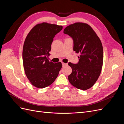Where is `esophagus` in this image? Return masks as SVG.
Masks as SVG:
<instances>
[{"mask_svg": "<svg viewBox=\"0 0 124 124\" xmlns=\"http://www.w3.org/2000/svg\"><path fill=\"white\" fill-rule=\"evenodd\" d=\"M62 66H63V67H64V66H66L67 64V63H64V62H62Z\"/></svg>", "mask_w": 124, "mask_h": 124, "instance_id": "1", "label": "esophagus"}]
</instances>
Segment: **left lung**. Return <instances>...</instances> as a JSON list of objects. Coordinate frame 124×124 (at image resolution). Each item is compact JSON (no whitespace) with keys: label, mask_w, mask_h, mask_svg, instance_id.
<instances>
[{"label":"left lung","mask_w":124,"mask_h":124,"mask_svg":"<svg viewBox=\"0 0 124 124\" xmlns=\"http://www.w3.org/2000/svg\"><path fill=\"white\" fill-rule=\"evenodd\" d=\"M63 33L72 37L73 50L80 54L77 64L68 63L72 69L69 81L75 87L85 91L95 84L101 73L103 60L102 43L93 28L86 23L71 24L64 29Z\"/></svg>","instance_id":"left-lung-1"}]
</instances>
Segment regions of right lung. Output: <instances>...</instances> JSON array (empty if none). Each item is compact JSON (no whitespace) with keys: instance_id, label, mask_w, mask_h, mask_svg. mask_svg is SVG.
Returning <instances> with one entry per match:
<instances>
[{"instance_id":"1","label":"right lung","mask_w":124,"mask_h":124,"mask_svg":"<svg viewBox=\"0 0 124 124\" xmlns=\"http://www.w3.org/2000/svg\"><path fill=\"white\" fill-rule=\"evenodd\" d=\"M62 29V26L43 22L35 25L26 37L23 48L24 69L36 87L43 88L51 85L62 68L61 62L54 63L47 58L54 37Z\"/></svg>"}]
</instances>
